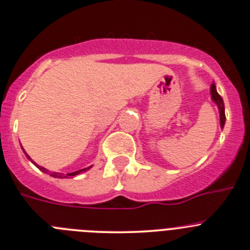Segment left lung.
Segmentation results:
<instances>
[{
	"mask_svg": "<svg viewBox=\"0 0 250 250\" xmlns=\"http://www.w3.org/2000/svg\"><path fill=\"white\" fill-rule=\"evenodd\" d=\"M211 98H212V100H213V103L217 104V107H218L219 119H221V126H222V128H223V127H224V124H225L224 103H223L222 96L219 95L218 93H217L216 85H214V83H212V84H211Z\"/></svg>",
	"mask_w": 250,
	"mask_h": 250,
	"instance_id": "obj_1",
	"label": "left lung"
}]
</instances>
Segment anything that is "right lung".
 Listing matches in <instances>:
<instances>
[{
	"mask_svg": "<svg viewBox=\"0 0 250 250\" xmlns=\"http://www.w3.org/2000/svg\"><path fill=\"white\" fill-rule=\"evenodd\" d=\"M23 152H25V150H23ZM26 154V152H25ZM26 157L28 158V160H31V157L28 156L27 154H26ZM32 161V160H31ZM32 162H33V161H32ZM34 165H36V163H34ZM37 167H38L40 170L42 171H44V173H47V174H50L51 176H53V178H68V176H76V175H79V174H81V173H83V171H85V170H88V169H89L90 167H88V168H84V169H80V170H76V171H74V173H69V174H65V175H64V174H61V173H50L49 170H47V169H45L44 167H40V166H38V165H36Z\"/></svg>",
	"mask_w": 250,
	"mask_h": 250,
	"instance_id": "1",
	"label": "right lung"
}]
</instances>
